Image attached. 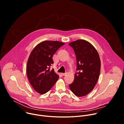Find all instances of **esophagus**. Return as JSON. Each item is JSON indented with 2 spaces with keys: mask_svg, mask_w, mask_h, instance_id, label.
Masks as SVG:
<instances>
[{
  "mask_svg": "<svg viewBox=\"0 0 124 124\" xmlns=\"http://www.w3.org/2000/svg\"><path fill=\"white\" fill-rule=\"evenodd\" d=\"M66 74H67V73H61V75H62V76H64L66 75Z\"/></svg>",
  "mask_w": 124,
  "mask_h": 124,
  "instance_id": "34e87169",
  "label": "esophagus"
}]
</instances>
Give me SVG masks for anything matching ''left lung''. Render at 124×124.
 Here are the masks:
<instances>
[{"instance_id":"left-lung-1","label":"left lung","mask_w":124,"mask_h":124,"mask_svg":"<svg viewBox=\"0 0 124 124\" xmlns=\"http://www.w3.org/2000/svg\"><path fill=\"white\" fill-rule=\"evenodd\" d=\"M75 52L77 70L70 89L77 97L87 95L95 87L101 70V60L96 49L89 42L79 39L69 44Z\"/></svg>"}]
</instances>
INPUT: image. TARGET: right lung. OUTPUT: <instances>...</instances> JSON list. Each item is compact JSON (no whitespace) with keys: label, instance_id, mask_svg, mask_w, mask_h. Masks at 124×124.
Returning <instances> with one entry per match:
<instances>
[{"label":"right lung","instance_id":"right-lung-1","mask_svg":"<svg viewBox=\"0 0 124 124\" xmlns=\"http://www.w3.org/2000/svg\"><path fill=\"white\" fill-rule=\"evenodd\" d=\"M65 44L59 41H45L35 46L29 56L26 74L33 89L40 94L47 92L59 78L50 66L54 64L52 56Z\"/></svg>","mask_w":124,"mask_h":124}]
</instances>
